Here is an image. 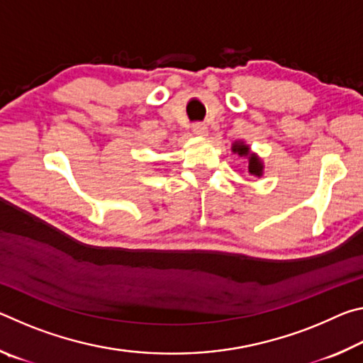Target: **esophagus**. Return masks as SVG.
<instances>
[{"label":"esophagus","mask_w":363,"mask_h":363,"mask_svg":"<svg viewBox=\"0 0 363 363\" xmlns=\"http://www.w3.org/2000/svg\"><path fill=\"white\" fill-rule=\"evenodd\" d=\"M192 130H194L195 134H199V136H206V134H208L206 125H205V123H200V121L199 123H194Z\"/></svg>","instance_id":"esophagus-1"}]
</instances>
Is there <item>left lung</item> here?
<instances>
[{
	"mask_svg": "<svg viewBox=\"0 0 363 363\" xmlns=\"http://www.w3.org/2000/svg\"><path fill=\"white\" fill-rule=\"evenodd\" d=\"M232 152L238 153V155H240V157H247L248 158V173L250 174H253V176H261L262 174V163L259 162V158H257L255 153L250 152V147L248 145L233 144Z\"/></svg>",
	"mask_w": 363,
	"mask_h": 363,
	"instance_id": "left-lung-1",
	"label": "left lung"
}]
</instances>
